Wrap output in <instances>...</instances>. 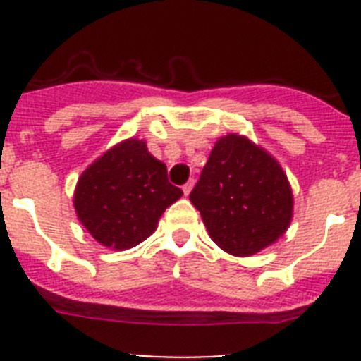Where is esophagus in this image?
<instances>
[{
    "instance_id": "esophagus-1",
    "label": "esophagus",
    "mask_w": 361,
    "mask_h": 361,
    "mask_svg": "<svg viewBox=\"0 0 361 361\" xmlns=\"http://www.w3.org/2000/svg\"><path fill=\"white\" fill-rule=\"evenodd\" d=\"M193 186H195V180H193V178H190V180H188L186 184H184L183 186V191H184V195H190L191 193V190H193Z\"/></svg>"
}]
</instances>
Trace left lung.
Segmentation results:
<instances>
[{"mask_svg": "<svg viewBox=\"0 0 361 361\" xmlns=\"http://www.w3.org/2000/svg\"><path fill=\"white\" fill-rule=\"evenodd\" d=\"M190 200L212 240L233 257L275 244L293 220V190L282 166L238 133L215 142Z\"/></svg>", "mask_w": 361, "mask_h": 361, "instance_id": "1", "label": "left lung"}]
</instances>
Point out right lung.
I'll return each instance as SVG.
<instances>
[{
  "instance_id": "1",
  "label": "right lung",
  "mask_w": 361,
  "mask_h": 361,
  "mask_svg": "<svg viewBox=\"0 0 361 361\" xmlns=\"http://www.w3.org/2000/svg\"><path fill=\"white\" fill-rule=\"evenodd\" d=\"M183 190L168 180L142 139H124L95 159L81 173L73 191L79 222L104 247L130 250L157 229L168 206Z\"/></svg>"
}]
</instances>
